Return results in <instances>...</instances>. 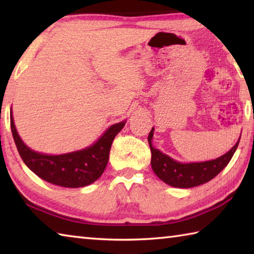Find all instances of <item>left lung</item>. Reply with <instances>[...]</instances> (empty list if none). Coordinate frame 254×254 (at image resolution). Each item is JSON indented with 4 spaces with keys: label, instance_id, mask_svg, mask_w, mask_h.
I'll return each mask as SVG.
<instances>
[{
    "label": "left lung",
    "instance_id": "left-lung-1",
    "mask_svg": "<svg viewBox=\"0 0 254 254\" xmlns=\"http://www.w3.org/2000/svg\"><path fill=\"white\" fill-rule=\"evenodd\" d=\"M153 136V127L150 131L148 141L151 150V167L159 178L166 184L178 188H191L199 186L213 179L229 165L233 157L236 148H238L240 139L229 152L215 160L204 162L182 163L175 161L174 159L163 154L158 149L153 148L151 143Z\"/></svg>",
    "mask_w": 254,
    "mask_h": 254
}]
</instances>
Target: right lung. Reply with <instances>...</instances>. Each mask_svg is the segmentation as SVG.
Wrapping results in <instances>:
<instances>
[{
	"label": "right lung",
	"mask_w": 254,
	"mask_h": 254,
	"mask_svg": "<svg viewBox=\"0 0 254 254\" xmlns=\"http://www.w3.org/2000/svg\"><path fill=\"white\" fill-rule=\"evenodd\" d=\"M10 121L16 149L28 168L46 182L68 188L87 186L101 177L109 162L112 142L126 124L124 121L112 126L96 143L84 150L49 156L33 151L23 143L16 132L12 112Z\"/></svg>",
	"instance_id": "right-lung-1"
}]
</instances>
